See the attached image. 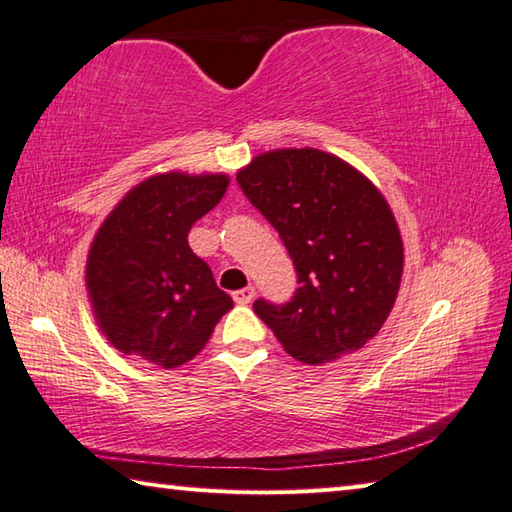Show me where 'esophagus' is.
Segmentation results:
<instances>
[{
    "label": "esophagus",
    "mask_w": 512,
    "mask_h": 512,
    "mask_svg": "<svg viewBox=\"0 0 512 512\" xmlns=\"http://www.w3.org/2000/svg\"><path fill=\"white\" fill-rule=\"evenodd\" d=\"M255 298V289L253 287H246V289H239V291H235L232 293V300L237 302V305H248L250 300Z\"/></svg>",
    "instance_id": "34e87169"
}]
</instances>
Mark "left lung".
Listing matches in <instances>:
<instances>
[{"mask_svg":"<svg viewBox=\"0 0 512 512\" xmlns=\"http://www.w3.org/2000/svg\"><path fill=\"white\" fill-rule=\"evenodd\" d=\"M237 183L277 230L298 277L287 302L257 298L255 314L298 361L325 363L363 348L391 314L402 280V237L384 196L316 149L259 155Z\"/></svg>","mask_w":512,"mask_h":512,"instance_id":"8db88e82","label":"left lung"}]
</instances>
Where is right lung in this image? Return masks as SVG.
I'll return each mask as SVG.
<instances>
[{"mask_svg":"<svg viewBox=\"0 0 512 512\" xmlns=\"http://www.w3.org/2000/svg\"><path fill=\"white\" fill-rule=\"evenodd\" d=\"M225 189L228 176H153L101 225L85 282L103 334L119 352L160 368L183 366L232 309L187 241Z\"/></svg>","mask_w":512,"mask_h":512,"instance_id":"right-lung-1","label":"right lung"}]
</instances>
